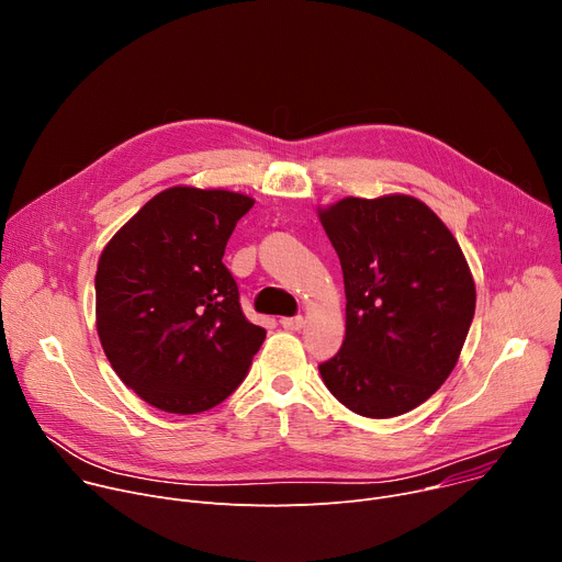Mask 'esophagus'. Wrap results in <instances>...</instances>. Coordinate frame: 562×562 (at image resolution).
I'll return each instance as SVG.
<instances>
[{"instance_id":"1","label":"esophagus","mask_w":562,"mask_h":562,"mask_svg":"<svg viewBox=\"0 0 562 562\" xmlns=\"http://www.w3.org/2000/svg\"><path fill=\"white\" fill-rule=\"evenodd\" d=\"M280 323H282V327H284V329H289V331H300V329L304 327V318H302V316H291V318H282Z\"/></svg>"}]
</instances>
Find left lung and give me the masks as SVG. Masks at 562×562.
I'll use <instances>...</instances> for the list:
<instances>
[{
	"label": "left lung",
	"instance_id": "8db88e82",
	"mask_svg": "<svg viewBox=\"0 0 562 562\" xmlns=\"http://www.w3.org/2000/svg\"><path fill=\"white\" fill-rule=\"evenodd\" d=\"M338 252L347 327L318 366L351 413L387 419L430 398L475 316V284L446 224L415 196H347L321 211Z\"/></svg>",
	"mask_w": 562,
	"mask_h": 562
}]
</instances>
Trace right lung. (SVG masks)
Segmentation results:
<instances>
[{"label": "right lung", "instance_id": "1", "mask_svg": "<svg viewBox=\"0 0 562 562\" xmlns=\"http://www.w3.org/2000/svg\"><path fill=\"white\" fill-rule=\"evenodd\" d=\"M252 199L168 188L112 237L95 271V327L121 381L172 415H196L246 379L267 331L222 262Z\"/></svg>", "mask_w": 562, "mask_h": 562}]
</instances>
